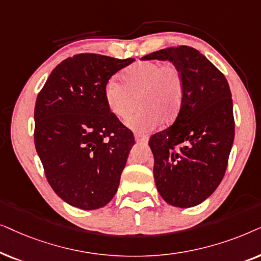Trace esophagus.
I'll use <instances>...</instances> for the list:
<instances>
[{
  "label": "esophagus",
  "mask_w": 261,
  "mask_h": 261,
  "mask_svg": "<svg viewBox=\"0 0 261 261\" xmlns=\"http://www.w3.org/2000/svg\"><path fill=\"white\" fill-rule=\"evenodd\" d=\"M135 141L137 143H148V137L141 136V135H135Z\"/></svg>",
  "instance_id": "esophagus-1"
}]
</instances>
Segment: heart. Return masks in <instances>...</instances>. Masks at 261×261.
<instances>
[{
  "instance_id": "obj_1",
  "label": "heart",
  "mask_w": 261,
  "mask_h": 261,
  "mask_svg": "<svg viewBox=\"0 0 261 261\" xmlns=\"http://www.w3.org/2000/svg\"><path fill=\"white\" fill-rule=\"evenodd\" d=\"M124 83L111 79L105 86V100L111 113L126 118L136 105L143 109L126 120L137 133L145 134L176 116L182 100V75L174 64L154 61L137 62L123 72Z\"/></svg>"
}]
</instances>
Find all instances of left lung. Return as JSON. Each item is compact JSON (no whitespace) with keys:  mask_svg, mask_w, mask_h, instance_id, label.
I'll list each match as a JSON object with an SVG mask.
<instances>
[{"mask_svg":"<svg viewBox=\"0 0 261 261\" xmlns=\"http://www.w3.org/2000/svg\"><path fill=\"white\" fill-rule=\"evenodd\" d=\"M151 60L174 64L184 85L175 121L149 141L156 189L173 206H196L215 192L227 169L235 135L230 88L193 47L172 46L142 57Z\"/></svg>","mask_w":261,"mask_h":261,"instance_id":"8db88e82","label":"left lung"}]
</instances>
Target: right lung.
<instances>
[{"instance_id": "obj_1", "label": "right lung", "mask_w": 261, "mask_h": 261, "mask_svg": "<svg viewBox=\"0 0 261 261\" xmlns=\"http://www.w3.org/2000/svg\"><path fill=\"white\" fill-rule=\"evenodd\" d=\"M134 61L76 55L52 70L38 95L34 144L48 184L71 206L100 209L117 193L135 140L110 112L103 90Z\"/></svg>"}]
</instances>
